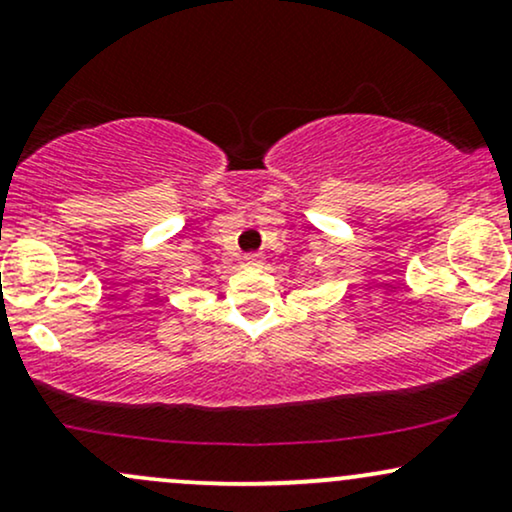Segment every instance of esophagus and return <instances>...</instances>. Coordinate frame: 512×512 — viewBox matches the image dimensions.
Returning <instances> with one entry per match:
<instances>
[{
	"mask_svg": "<svg viewBox=\"0 0 512 512\" xmlns=\"http://www.w3.org/2000/svg\"><path fill=\"white\" fill-rule=\"evenodd\" d=\"M245 267H262L264 264V260H262V255H245Z\"/></svg>",
	"mask_w": 512,
	"mask_h": 512,
	"instance_id": "obj_1",
	"label": "esophagus"
}]
</instances>
